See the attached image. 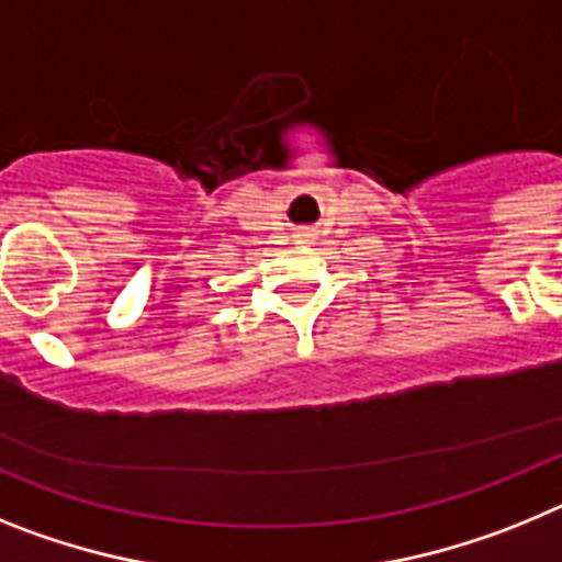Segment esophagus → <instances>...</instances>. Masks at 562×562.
I'll list each match as a JSON object with an SVG mask.
<instances>
[{
    "mask_svg": "<svg viewBox=\"0 0 562 562\" xmlns=\"http://www.w3.org/2000/svg\"><path fill=\"white\" fill-rule=\"evenodd\" d=\"M312 236V233H297V238H304V241H306V238H310Z\"/></svg>",
    "mask_w": 562,
    "mask_h": 562,
    "instance_id": "1",
    "label": "esophagus"
}]
</instances>
